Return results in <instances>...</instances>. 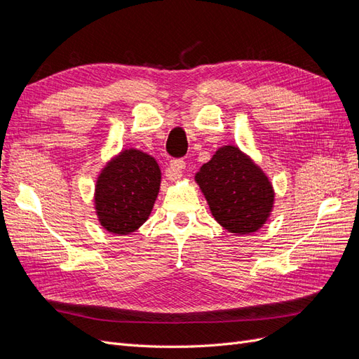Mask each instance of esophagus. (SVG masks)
<instances>
[{"instance_id": "34e87169", "label": "esophagus", "mask_w": 359, "mask_h": 359, "mask_svg": "<svg viewBox=\"0 0 359 359\" xmlns=\"http://www.w3.org/2000/svg\"><path fill=\"white\" fill-rule=\"evenodd\" d=\"M186 168V161L182 158H173L169 163V169H168V178L172 181H177L182 177V169Z\"/></svg>"}]
</instances>
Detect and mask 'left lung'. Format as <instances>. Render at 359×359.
Returning <instances> with one entry per match:
<instances>
[{
	"label": "left lung",
	"instance_id": "obj_1",
	"mask_svg": "<svg viewBox=\"0 0 359 359\" xmlns=\"http://www.w3.org/2000/svg\"><path fill=\"white\" fill-rule=\"evenodd\" d=\"M196 181L214 219L232 233L256 232L273 210V186L236 147L217 151L196 173Z\"/></svg>",
	"mask_w": 359,
	"mask_h": 359
}]
</instances>
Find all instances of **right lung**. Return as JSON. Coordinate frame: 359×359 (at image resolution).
Masks as SVG:
<instances>
[{"label": "right lung", "mask_w": 359, "mask_h": 359, "mask_svg": "<svg viewBox=\"0 0 359 359\" xmlns=\"http://www.w3.org/2000/svg\"><path fill=\"white\" fill-rule=\"evenodd\" d=\"M157 161L137 149H126L107 165L95 186V210L106 231L127 235L142 226L160 190Z\"/></svg>", "instance_id": "obj_1"}]
</instances>
